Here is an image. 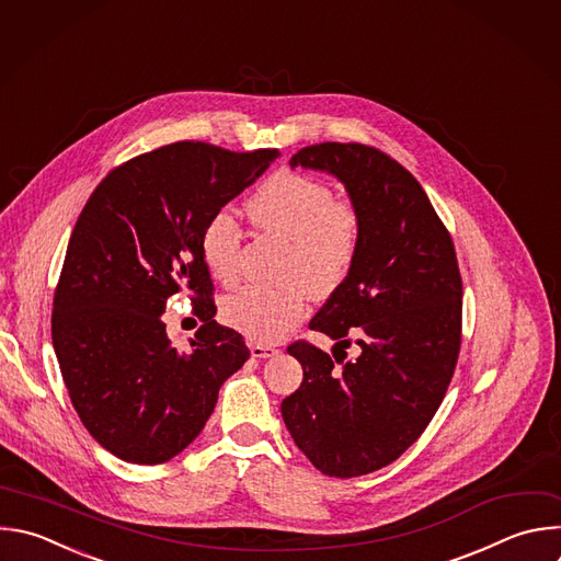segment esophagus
Returning <instances> with one entry per match:
<instances>
[{"mask_svg":"<svg viewBox=\"0 0 561 561\" xmlns=\"http://www.w3.org/2000/svg\"><path fill=\"white\" fill-rule=\"evenodd\" d=\"M279 350L277 347H273V345H268V343H253L251 345V354L255 356V358H268V356H275Z\"/></svg>","mask_w":561,"mask_h":561,"instance_id":"esophagus-1","label":"esophagus"}]
</instances>
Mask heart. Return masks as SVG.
I'll return each mask as SVG.
<instances>
[{
	"mask_svg": "<svg viewBox=\"0 0 561 561\" xmlns=\"http://www.w3.org/2000/svg\"><path fill=\"white\" fill-rule=\"evenodd\" d=\"M251 222L290 242L288 273L314 295L332 293L347 275L358 244V218L347 203L334 201L330 186L301 173L282 171L251 196ZM242 229L236 216L218 211L205 225L201 249L209 273L231 284L238 277ZM225 319L255 341L273 343L288 334L306 314V290L288 286H244L222 306Z\"/></svg>",
	"mask_w": 561,
	"mask_h": 561,
	"instance_id": "obj_1",
	"label": "heart"
}]
</instances>
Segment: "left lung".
<instances>
[{
  "label": "left lung",
  "mask_w": 561,
  "mask_h": 561,
  "mask_svg": "<svg viewBox=\"0 0 561 561\" xmlns=\"http://www.w3.org/2000/svg\"><path fill=\"white\" fill-rule=\"evenodd\" d=\"M290 167L336 178L358 218L345 279L310 328L334 345L354 337V362L293 343L301 386L282 419L306 458L325 476L354 478L394 462L443 403L460 350L462 282L454 242L419 180L375 147L321 142Z\"/></svg>",
  "instance_id": "8db88e82"
}]
</instances>
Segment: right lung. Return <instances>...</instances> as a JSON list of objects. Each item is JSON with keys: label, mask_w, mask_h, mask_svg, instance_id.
<instances>
[{"label": "right lung", "mask_w": 561, "mask_h": 561, "mask_svg": "<svg viewBox=\"0 0 561 561\" xmlns=\"http://www.w3.org/2000/svg\"><path fill=\"white\" fill-rule=\"evenodd\" d=\"M277 156L173 142L116 167L85 203L55 293L53 345L81 423L116 458L160 465L190 447L251 356L214 319L201 238ZM180 289L197 295L206 321L184 353L159 321Z\"/></svg>", "instance_id": "add662e5"}]
</instances>
